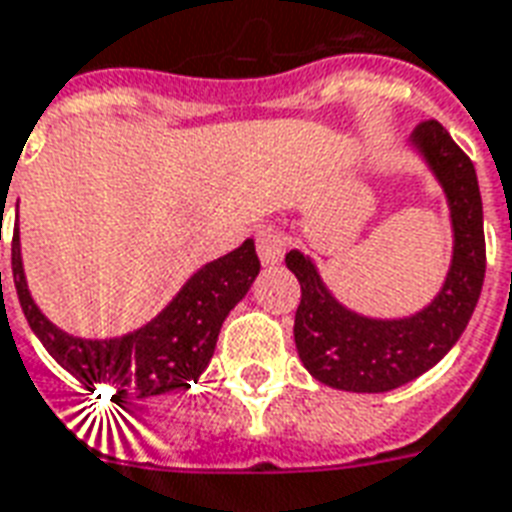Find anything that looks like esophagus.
I'll use <instances>...</instances> for the list:
<instances>
[{"label": "esophagus", "mask_w": 512, "mask_h": 512, "mask_svg": "<svg viewBox=\"0 0 512 512\" xmlns=\"http://www.w3.org/2000/svg\"><path fill=\"white\" fill-rule=\"evenodd\" d=\"M256 248H259L261 264L275 267L283 261V253H286V237L278 229H261L259 237H256Z\"/></svg>", "instance_id": "1"}]
</instances>
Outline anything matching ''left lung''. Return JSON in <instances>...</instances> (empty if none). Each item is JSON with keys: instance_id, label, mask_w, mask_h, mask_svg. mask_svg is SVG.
Wrapping results in <instances>:
<instances>
[{"instance_id": "obj_1", "label": "left lung", "mask_w": 512, "mask_h": 512, "mask_svg": "<svg viewBox=\"0 0 512 512\" xmlns=\"http://www.w3.org/2000/svg\"><path fill=\"white\" fill-rule=\"evenodd\" d=\"M410 148L440 183L451 210V267L429 305L402 318L361 315L334 297L310 256L286 253V267L302 286L294 343L305 370L324 386L356 394L405 386L451 351L478 305L486 240L475 167L437 121L418 124Z\"/></svg>"}]
</instances>
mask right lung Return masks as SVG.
I'll return each instance as SVG.
<instances>
[{"label": "right lung", "mask_w": 512, "mask_h": 512, "mask_svg": "<svg viewBox=\"0 0 512 512\" xmlns=\"http://www.w3.org/2000/svg\"><path fill=\"white\" fill-rule=\"evenodd\" d=\"M256 242L207 261L183 283L159 315L121 337H78L64 332L34 302L21 259V232L13 229V280L23 315L45 345V351L91 391L105 386L115 402L148 399L188 388L205 372L215 353L226 315L240 302L259 275ZM2 278V275H0Z\"/></svg>", "instance_id": "add662e5"}]
</instances>
